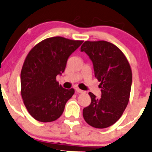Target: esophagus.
I'll return each mask as SVG.
<instances>
[{"mask_svg": "<svg viewBox=\"0 0 152 152\" xmlns=\"http://www.w3.org/2000/svg\"><path fill=\"white\" fill-rule=\"evenodd\" d=\"M75 91H76V93H78V94L84 93V91H83L79 89V88H75Z\"/></svg>", "mask_w": 152, "mask_h": 152, "instance_id": "34e87169", "label": "esophagus"}]
</instances>
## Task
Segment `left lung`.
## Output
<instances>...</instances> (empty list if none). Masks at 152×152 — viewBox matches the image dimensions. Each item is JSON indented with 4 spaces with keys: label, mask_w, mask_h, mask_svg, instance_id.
<instances>
[{
    "label": "left lung",
    "mask_w": 152,
    "mask_h": 152,
    "mask_svg": "<svg viewBox=\"0 0 152 152\" xmlns=\"http://www.w3.org/2000/svg\"><path fill=\"white\" fill-rule=\"evenodd\" d=\"M81 51L91 60L102 88L100 99L88 93L91 102L83 109V118L94 128H107L119 119L128 104L132 83L130 65L118 47L105 41H85Z\"/></svg>",
    "instance_id": "left-lung-1"
}]
</instances>
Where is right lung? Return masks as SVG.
<instances>
[{"mask_svg":"<svg viewBox=\"0 0 152 152\" xmlns=\"http://www.w3.org/2000/svg\"><path fill=\"white\" fill-rule=\"evenodd\" d=\"M82 43L60 36L48 38L26 56L20 73L21 96L28 111L37 121L56 120L74 95V88H63L56 76L64 72L68 58Z\"/></svg>","mask_w":152,"mask_h":152,"instance_id":"obj_1","label":"right lung"}]
</instances>
